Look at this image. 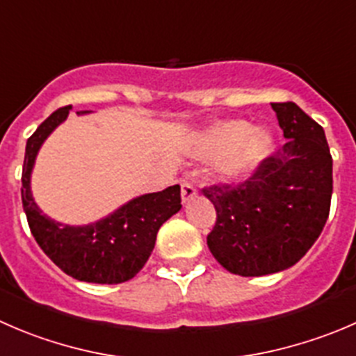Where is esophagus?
I'll list each match as a JSON object with an SVG mask.
<instances>
[{
	"label": "esophagus",
	"mask_w": 356,
	"mask_h": 356,
	"mask_svg": "<svg viewBox=\"0 0 356 356\" xmlns=\"http://www.w3.org/2000/svg\"><path fill=\"white\" fill-rule=\"evenodd\" d=\"M195 195H196L195 186H193L189 181H182V182H181V196H182V202H184V203L189 202V200H191Z\"/></svg>",
	"instance_id": "34e87169"
}]
</instances>
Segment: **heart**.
Instances as JSON below:
<instances>
[{
  "label": "heart",
  "mask_w": 356,
  "mask_h": 356,
  "mask_svg": "<svg viewBox=\"0 0 356 356\" xmlns=\"http://www.w3.org/2000/svg\"><path fill=\"white\" fill-rule=\"evenodd\" d=\"M273 147V136L264 127L250 129L245 120L220 122L196 137L193 156L200 160H217V172L224 181H241Z\"/></svg>",
  "instance_id": "heart-1"
}]
</instances>
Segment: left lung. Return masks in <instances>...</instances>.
Masks as SVG:
<instances>
[{"instance_id": "left-lung-1", "label": "left lung", "mask_w": 356, "mask_h": 356, "mask_svg": "<svg viewBox=\"0 0 356 356\" xmlns=\"http://www.w3.org/2000/svg\"><path fill=\"white\" fill-rule=\"evenodd\" d=\"M287 143L240 184L203 188L216 226L207 236L229 273L262 277L294 266L322 233L332 198V156L322 127L294 102H273Z\"/></svg>"}]
</instances>
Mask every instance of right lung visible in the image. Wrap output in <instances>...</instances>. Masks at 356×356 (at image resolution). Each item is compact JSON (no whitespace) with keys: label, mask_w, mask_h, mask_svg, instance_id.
Returning <instances> with one entry per match:
<instances>
[{"label":"right lung","mask_w":356,"mask_h":356,"mask_svg":"<svg viewBox=\"0 0 356 356\" xmlns=\"http://www.w3.org/2000/svg\"><path fill=\"white\" fill-rule=\"evenodd\" d=\"M69 111L71 106L51 113L27 139L22 167L24 212L34 240L65 275L90 284H123L143 270L161 224L181 210V186L137 196L86 226H69L47 217L31 193V172L41 144Z\"/></svg>","instance_id":"1"}]
</instances>
